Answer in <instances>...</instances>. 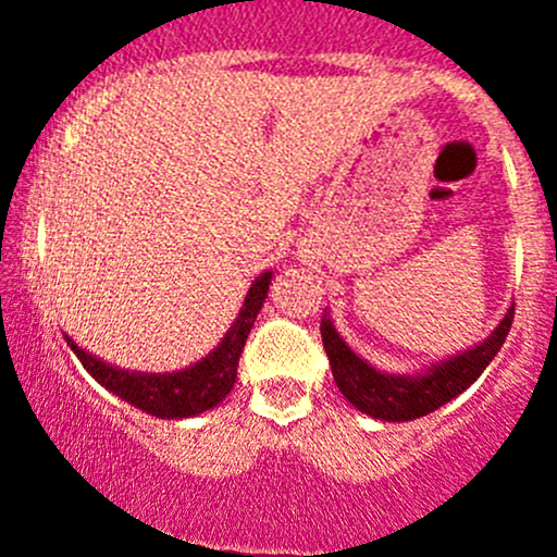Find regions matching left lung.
Listing matches in <instances>:
<instances>
[{"instance_id":"left-lung-1","label":"left lung","mask_w":557,"mask_h":557,"mask_svg":"<svg viewBox=\"0 0 557 557\" xmlns=\"http://www.w3.org/2000/svg\"><path fill=\"white\" fill-rule=\"evenodd\" d=\"M512 318L515 305L509 307L507 314L498 320L496 329L491 331V336L482 339L480 345L466 347V350L429 363V367L412 374L383 372V369L372 367L367 358L358 356L339 336L329 307H325L323 320H320V336H323L331 374H334V383L342 391V396L369 418L387 420V423H407V420H418L423 414H431L434 409L445 407L471 383H476V377L485 372L487 363L504 347V339L512 329Z\"/></svg>"}]
</instances>
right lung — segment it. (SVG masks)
<instances>
[{
    "instance_id": "right-lung-1",
    "label": "right lung",
    "mask_w": 557,
    "mask_h": 557,
    "mask_svg": "<svg viewBox=\"0 0 557 557\" xmlns=\"http://www.w3.org/2000/svg\"><path fill=\"white\" fill-rule=\"evenodd\" d=\"M272 274V269H267L252 280L237 320L223 334V339L212 347V352H207L201 361L190 363V367L177 369V372H132V369L112 367L104 358H97L86 347L77 345L72 336L64 334V339L70 350L81 358L83 369L99 385L132 407L164 420L196 418V414L218 407L237 383L239 356H243L247 334H250L252 323H256L258 312L267 301Z\"/></svg>"
}]
</instances>
